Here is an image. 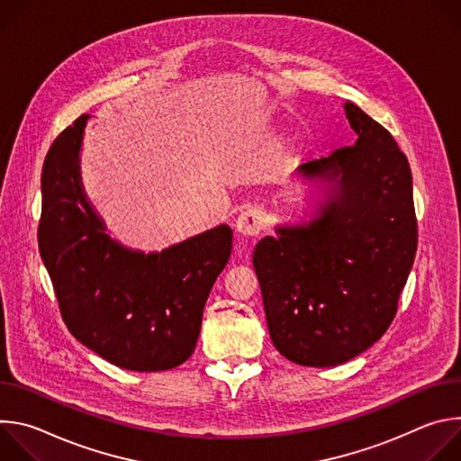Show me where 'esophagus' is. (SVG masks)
<instances>
[{
	"label": "esophagus",
	"mask_w": 461,
	"mask_h": 461,
	"mask_svg": "<svg viewBox=\"0 0 461 461\" xmlns=\"http://www.w3.org/2000/svg\"><path fill=\"white\" fill-rule=\"evenodd\" d=\"M267 228V213L258 206L246 208L235 221L237 233L244 237H255Z\"/></svg>",
	"instance_id": "1"
}]
</instances>
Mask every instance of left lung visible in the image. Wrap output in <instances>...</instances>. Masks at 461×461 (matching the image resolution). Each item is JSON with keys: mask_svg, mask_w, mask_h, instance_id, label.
<instances>
[{"mask_svg": "<svg viewBox=\"0 0 461 461\" xmlns=\"http://www.w3.org/2000/svg\"><path fill=\"white\" fill-rule=\"evenodd\" d=\"M343 107L354 146L295 169L321 194L308 221L276 226L253 251L272 343L303 366L343 365L386 332L418 246L407 157L356 104Z\"/></svg>", "mask_w": 461, "mask_h": 461, "instance_id": "8db88e82", "label": "left lung"}]
</instances>
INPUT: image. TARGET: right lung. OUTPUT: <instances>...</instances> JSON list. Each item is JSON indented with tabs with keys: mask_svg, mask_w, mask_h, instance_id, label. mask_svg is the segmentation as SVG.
Here are the masks:
<instances>
[{
	"mask_svg": "<svg viewBox=\"0 0 461 461\" xmlns=\"http://www.w3.org/2000/svg\"><path fill=\"white\" fill-rule=\"evenodd\" d=\"M89 118L82 114L65 129L43 162L38 228L43 265L61 317L84 347L125 370H169L196 347L233 231L219 224L149 253L113 239L82 184Z\"/></svg>",
	"mask_w": 461,
	"mask_h": 461,
	"instance_id": "add662e5",
	"label": "right lung"
}]
</instances>
